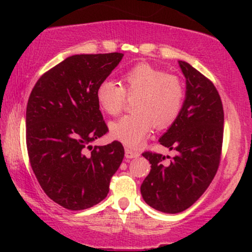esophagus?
I'll return each mask as SVG.
<instances>
[{
	"instance_id": "1",
	"label": "esophagus",
	"mask_w": 252,
	"mask_h": 252,
	"mask_svg": "<svg viewBox=\"0 0 252 252\" xmlns=\"http://www.w3.org/2000/svg\"><path fill=\"white\" fill-rule=\"evenodd\" d=\"M139 156H140V154L136 153V151H133V150H130V149H126L125 150V157L126 158H136V157H139Z\"/></svg>"
}]
</instances>
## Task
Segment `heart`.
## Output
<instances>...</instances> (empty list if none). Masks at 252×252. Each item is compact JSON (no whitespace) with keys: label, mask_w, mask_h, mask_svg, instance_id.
<instances>
[{"label":"heart","mask_w":252,"mask_h":252,"mask_svg":"<svg viewBox=\"0 0 252 252\" xmlns=\"http://www.w3.org/2000/svg\"><path fill=\"white\" fill-rule=\"evenodd\" d=\"M185 85L178 75L147 63L124 72L120 85L105 79L96 88V101L105 113L122 111L126 97L133 98V113L110 124V134L128 148H137L153 129L166 128L177 119L185 101Z\"/></svg>","instance_id":"heart-1"}]
</instances>
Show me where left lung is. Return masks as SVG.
Masks as SVG:
<instances>
[{
  "mask_svg": "<svg viewBox=\"0 0 252 252\" xmlns=\"http://www.w3.org/2000/svg\"><path fill=\"white\" fill-rule=\"evenodd\" d=\"M186 78L182 109L161 146L174 151L170 161L160 154H142L151 164L141 185L144 202L165 213L185 211L201 197L215 178L221 156L223 109L211 80L186 62L179 61Z\"/></svg>",
  "mask_w": 252,
  "mask_h": 252,
  "instance_id": "8db88e82",
  "label": "left lung"
}]
</instances>
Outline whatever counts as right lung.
I'll return each mask as SVG.
<instances>
[{"instance_id":"right-lung-1","label":"right lung","mask_w":252,"mask_h":252,"mask_svg":"<svg viewBox=\"0 0 252 252\" xmlns=\"http://www.w3.org/2000/svg\"><path fill=\"white\" fill-rule=\"evenodd\" d=\"M123 56L67 57L41 75L30 95L26 144L31 166L48 197L67 210H85L103 201L123 161L125 151L118 141L91 146L109 130L96 88Z\"/></svg>"}]
</instances>
